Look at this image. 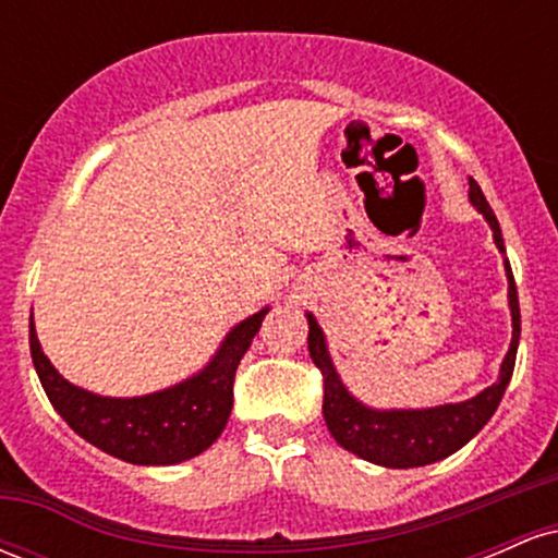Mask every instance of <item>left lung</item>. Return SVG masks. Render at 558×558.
<instances>
[{
  "mask_svg": "<svg viewBox=\"0 0 558 558\" xmlns=\"http://www.w3.org/2000/svg\"><path fill=\"white\" fill-rule=\"evenodd\" d=\"M470 202L475 204L480 215L488 220L498 252L506 254L501 226L493 215L490 204L485 202L483 191L475 178H470ZM506 280H509V310H511V343L501 362L498 380L459 403H444L430 409H369L345 390L341 375L332 367L325 343L323 328L317 325L315 315H306L310 323V356L323 373L325 396H323V417L325 425L338 446L356 453L367 462L390 466V470H409V466H425L440 459L451 457L464 444H470L483 430L485 422L493 417L498 403L504 399V390L509 386L514 373L517 345H520V299H517L514 275H511L509 259H504Z\"/></svg>",
  "mask_w": 558,
  "mask_h": 558,
  "instance_id": "left-lung-1",
  "label": "left lung"
}]
</instances>
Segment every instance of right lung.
Wrapping results in <instances>:
<instances>
[{
	"label": "right lung",
	"mask_w": 558,
	"mask_h": 558,
	"mask_svg": "<svg viewBox=\"0 0 558 558\" xmlns=\"http://www.w3.org/2000/svg\"><path fill=\"white\" fill-rule=\"evenodd\" d=\"M270 306L228 332L202 373L157 393L112 399L83 390L54 369L36 338L31 315V356L49 401L83 440L131 464H178L220 438L233 409V380Z\"/></svg>",
	"instance_id": "add662e5"
}]
</instances>
